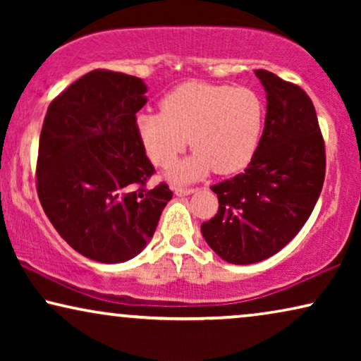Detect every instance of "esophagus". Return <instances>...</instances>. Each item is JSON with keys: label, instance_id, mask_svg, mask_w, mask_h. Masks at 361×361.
I'll use <instances>...</instances> for the list:
<instances>
[{"label": "esophagus", "instance_id": "obj_1", "mask_svg": "<svg viewBox=\"0 0 361 361\" xmlns=\"http://www.w3.org/2000/svg\"><path fill=\"white\" fill-rule=\"evenodd\" d=\"M172 190H174V194L177 197H185V195H190L195 192V189H187V187H179V185L172 187Z\"/></svg>", "mask_w": 361, "mask_h": 361}]
</instances>
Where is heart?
Segmentation results:
<instances>
[{
  "label": "heart",
  "instance_id": "b5f03b06",
  "mask_svg": "<svg viewBox=\"0 0 361 361\" xmlns=\"http://www.w3.org/2000/svg\"><path fill=\"white\" fill-rule=\"evenodd\" d=\"M266 105L248 87L182 83L161 100V113H140L135 128L147 157L164 167L185 149L195 152L167 172L174 182H194L214 169L233 174L258 151Z\"/></svg>",
  "mask_w": 361,
  "mask_h": 361
}]
</instances>
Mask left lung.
<instances>
[{"label": "left lung", "mask_w": 361, "mask_h": 361, "mask_svg": "<svg viewBox=\"0 0 361 361\" xmlns=\"http://www.w3.org/2000/svg\"><path fill=\"white\" fill-rule=\"evenodd\" d=\"M266 90V121L245 172L212 185L219 214L202 224L212 250L231 264H253L283 250L312 214L325 177L315 108L302 88L255 71Z\"/></svg>", "instance_id": "8db88e82"}]
</instances>
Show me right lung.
Instances as JSON below:
<instances>
[{"instance_id": "obj_1", "label": "right lung", "mask_w": 361, "mask_h": 361, "mask_svg": "<svg viewBox=\"0 0 361 361\" xmlns=\"http://www.w3.org/2000/svg\"><path fill=\"white\" fill-rule=\"evenodd\" d=\"M141 78L92 71L47 108L39 137L37 195L59 235L98 263H125L146 248L172 192L147 189L154 172L137 137Z\"/></svg>"}]
</instances>
